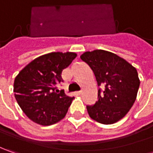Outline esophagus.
<instances>
[{
    "label": "esophagus",
    "instance_id": "esophagus-1",
    "mask_svg": "<svg viewBox=\"0 0 153 153\" xmlns=\"http://www.w3.org/2000/svg\"><path fill=\"white\" fill-rule=\"evenodd\" d=\"M82 91H77V92H76V95H81V94H82Z\"/></svg>",
    "mask_w": 153,
    "mask_h": 153
}]
</instances>
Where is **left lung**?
I'll use <instances>...</instances> for the list:
<instances>
[{
	"label": "left lung",
	"instance_id": "1",
	"mask_svg": "<svg viewBox=\"0 0 153 153\" xmlns=\"http://www.w3.org/2000/svg\"><path fill=\"white\" fill-rule=\"evenodd\" d=\"M81 59L94 71L98 85H105V91H98V101L88 105L93 120L102 124H112L129 111L137 97L140 79L136 68L118 55L97 49L85 52Z\"/></svg>",
	"mask_w": 153,
	"mask_h": 153
}]
</instances>
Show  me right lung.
Listing matches in <instances>:
<instances>
[{"mask_svg":"<svg viewBox=\"0 0 153 153\" xmlns=\"http://www.w3.org/2000/svg\"><path fill=\"white\" fill-rule=\"evenodd\" d=\"M77 56L72 52H53L35 59L15 77L13 92L22 111L34 123L48 126L62 120L74 98L57 92L61 73Z\"/></svg>","mask_w":153,"mask_h":153,"instance_id":"obj_1","label":"right lung"}]
</instances>
